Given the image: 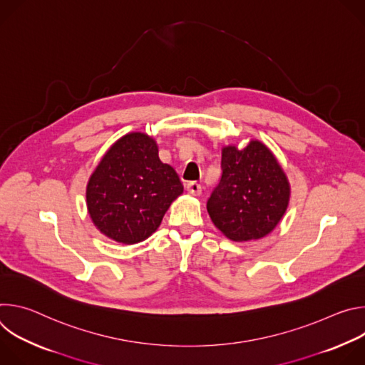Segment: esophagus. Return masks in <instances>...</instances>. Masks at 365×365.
<instances>
[{"label":"esophagus","instance_id":"1","mask_svg":"<svg viewBox=\"0 0 365 365\" xmlns=\"http://www.w3.org/2000/svg\"><path fill=\"white\" fill-rule=\"evenodd\" d=\"M186 190H187L190 195L197 196V195L202 193V186H200L197 182H189V183L186 185Z\"/></svg>","mask_w":365,"mask_h":365}]
</instances>
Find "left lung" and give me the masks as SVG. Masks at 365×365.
I'll return each instance as SVG.
<instances>
[{
	"mask_svg": "<svg viewBox=\"0 0 365 365\" xmlns=\"http://www.w3.org/2000/svg\"><path fill=\"white\" fill-rule=\"evenodd\" d=\"M221 179L206 202L215 227L232 241L267 235L289 203V183L272 151L259 141L222 150Z\"/></svg>",
	"mask_w": 365,
	"mask_h": 365,
	"instance_id": "8db88e82",
	"label": "left lung"
}]
</instances>
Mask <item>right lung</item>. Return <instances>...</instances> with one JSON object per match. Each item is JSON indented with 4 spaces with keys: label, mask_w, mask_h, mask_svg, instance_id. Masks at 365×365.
I'll list each match as a JSON object with an SVG mask.
<instances>
[{
    "label": "right lung",
    "mask_w": 365,
    "mask_h": 365,
    "mask_svg": "<svg viewBox=\"0 0 365 365\" xmlns=\"http://www.w3.org/2000/svg\"><path fill=\"white\" fill-rule=\"evenodd\" d=\"M182 192L175 169L160 162L155 141L143 133H131L103 155L89 179L86 203L102 234L135 244L159 228Z\"/></svg>",
    "instance_id": "right-lung-1"
}]
</instances>
